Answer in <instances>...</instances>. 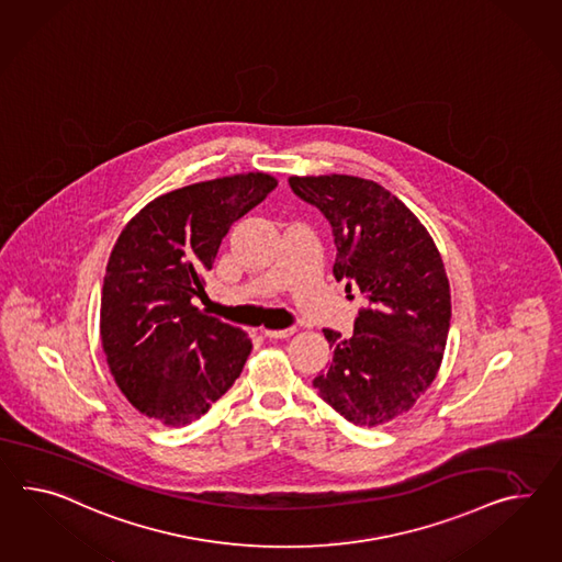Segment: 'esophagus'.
<instances>
[{
	"mask_svg": "<svg viewBox=\"0 0 562 562\" xmlns=\"http://www.w3.org/2000/svg\"><path fill=\"white\" fill-rule=\"evenodd\" d=\"M295 331V328H285V330H262V334L269 338V340H281V338H289L291 334Z\"/></svg>",
	"mask_w": 562,
	"mask_h": 562,
	"instance_id": "obj_1",
	"label": "esophagus"
}]
</instances>
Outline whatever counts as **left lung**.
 Here are the masks:
<instances>
[{"instance_id":"1","label":"left lung","mask_w":562,"mask_h":562,"mask_svg":"<svg viewBox=\"0 0 562 562\" xmlns=\"http://www.w3.org/2000/svg\"><path fill=\"white\" fill-rule=\"evenodd\" d=\"M291 191L330 222L334 277L367 305L355 331L324 328L331 346L317 395L357 426L405 414L440 369L450 328V288L432 236L374 181L350 175L291 177Z\"/></svg>"}]
</instances>
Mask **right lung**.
<instances>
[{
    "label": "right lung",
    "mask_w": 562,
    "mask_h": 562,
    "mask_svg": "<svg viewBox=\"0 0 562 562\" xmlns=\"http://www.w3.org/2000/svg\"><path fill=\"white\" fill-rule=\"evenodd\" d=\"M277 188L248 173L175 189L117 236L101 288V345L120 391L167 426L202 417L243 373L246 331L205 316L203 273L232 224Z\"/></svg>",
    "instance_id": "1"
}]
</instances>
